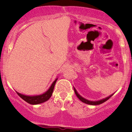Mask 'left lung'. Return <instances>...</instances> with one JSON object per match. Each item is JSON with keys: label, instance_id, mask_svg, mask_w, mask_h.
Returning <instances> with one entry per match:
<instances>
[{"label": "left lung", "instance_id": "1", "mask_svg": "<svg viewBox=\"0 0 132 132\" xmlns=\"http://www.w3.org/2000/svg\"><path fill=\"white\" fill-rule=\"evenodd\" d=\"M74 87V90H75V92L76 94V96L78 97V98L80 100V101H81V102L85 103V104H89V105H99V104H102V103H104V102H105L106 101H107L109 99L110 97H111L113 95V94H111L109 96L105 98H104V99H101V100H99V101H89V100H87L85 99V98H84L83 97H82L81 95L79 94L78 93V91L76 90V89L75 88V87Z\"/></svg>", "mask_w": 132, "mask_h": 132}]
</instances>
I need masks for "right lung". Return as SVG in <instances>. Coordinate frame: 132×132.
Here are the masks:
<instances>
[{"instance_id":"1","label":"right lung","mask_w":132,"mask_h":132,"mask_svg":"<svg viewBox=\"0 0 132 132\" xmlns=\"http://www.w3.org/2000/svg\"><path fill=\"white\" fill-rule=\"evenodd\" d=\"M57 80V78H56V79L53 81V82L51 84L50 87L49 89L46 90V92H44L43 94L40 95H27L25 94H22L19 93V92H16L17 94L23 99L24 101H26L28 104H31V105H37V104H42L46 101L49 100L50 98L51 97L52 95L53 92L54 86H55L56 82Z\"/></svg>"}]
</instances>
